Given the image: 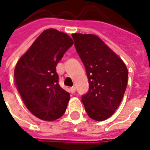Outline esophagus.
Masks as SVG:
<instances>
[{
    "label": "esophagus",
    "mask_w": 150,
    "mask_h": 150,
    "mask_svg": "<svg viewBox=\"0 0 150 150\" xmlns=\"http://www.w3.org/2000/svg\"><path fill=\"white\" fill-rule=\"evenodd\" d=\"M70 91H71V93H74L75 92V87H71V88H70Z\"/></svg>",
    "instance_id": "esophagus-1"
}]
</instances>
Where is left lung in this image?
I'll return each mask as SVG.
<instances>
[{"mask_svg":"<svg viewBox=\"0 0 150 150\" xmlns=\"http://www.w3.org/2000/svg\"><path fill=\"white\" fill-rule=\"evenodd\" d=\"M72 38L89 83V90L81 101L89 117L104 121L116 112L123 98L128 81L127 68L98 36L72 33Z\"/></svg>","mask_w":150,"mask_h":150,"instance_id":"8db88e82","label":"left lung"}]
</instances>
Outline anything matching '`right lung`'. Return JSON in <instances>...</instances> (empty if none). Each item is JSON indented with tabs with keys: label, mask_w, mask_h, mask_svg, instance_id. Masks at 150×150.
Here are the masks:
<instances>
[{
	"label": "right lung",
	"mask_w": 150,
	"mask_h": 150,
	"mask_svg": "<svg viewBox=\"0 0 150 150\" xmlns=\"http://www.w3.org/2000/svg\"><path fill=\"white\" fill-rule=\"evenodd\" d=\"M73 44L67 33L46 29L15 66L16 88L26 108L41 120L55 121L67 110L70 93L58 83L56 67Z\"/></svg>",
	"instance_id": "right-lung-1"
}]
</instances>
